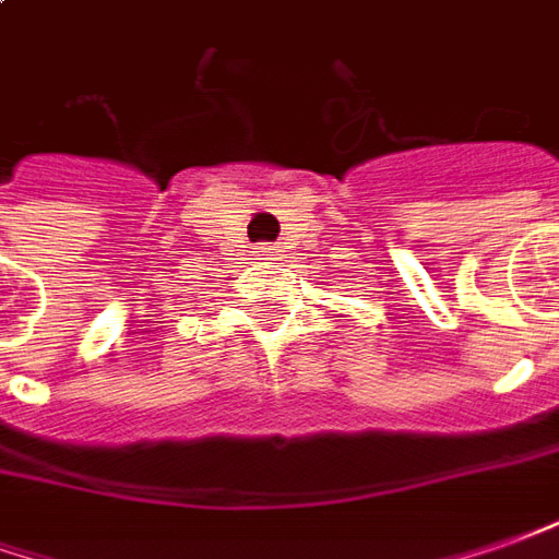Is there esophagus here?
<instances>
[{
    "label": "esophagus",
    "mask_w": 559,
    "mask_h": 559,
    "mask_svg": "<svg viewBox=\"0 0 559 559\" xmlns=\"http://www.w3.org/2000/svg\"><path fill=\"white\" fill-rule=\"evenodd\" d=\"M258 252H264V255H273V252H276V246H271V242H261V246H258Z\"/></svg>",
    "instance_id": "obj_1"
}]
</instances>
